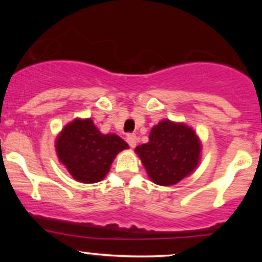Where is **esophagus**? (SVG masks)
Listing matches in <instances>:
<instances>
[{"label": "esophagus", "mask_w": 262, "mask_h": 262, "mask_svg": "<svg viewBox=\"0 0 262 262\" xmlns=\"http://www.w3.org/2000/svg\"><path fill=\"white\" fill-rule=\"evenodd\" d=\"M127 143L129 144L130 148H134L137 145V137L134 134H128L127 135Z\"/></svg>", "instance_id": "esophagus-1"}]
</instances>
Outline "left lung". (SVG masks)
Instances as JSON below:
<instances>
[{
  "instance_id": "1",
  "label": "left lung",
  "mask_w": 262,
  "mask_h": 262,
  "mask_svg": "<svg viewBox=\"0 0 262 262\" xmlns=\"http://www.w3.org/2000/svg\"><path fill=\"white\" fill-rule=\"evenodd\" d=\"M135 152L152 182L172 186L197 167L201 141L192 128L165 119L150 130L148 143L138 145Z\"/></svg>"
}]
</instances>
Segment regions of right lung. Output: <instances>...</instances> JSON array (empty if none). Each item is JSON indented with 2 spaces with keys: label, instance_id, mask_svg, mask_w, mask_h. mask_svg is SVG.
I'll return each instance as SVG.
<instances>
[{
  "label": "right lung",
  "instance_id": "1",
  "mask_svg": "<svg viewBox=\"0 0 262 262\" xmlns=\"http://www.w3.org/2000/svg\"><path fill=\"white\" fill-rule=\"evenodd\" d=\"M128 148L118 135L102 134L90 118H76L66 124L55 141L60 162L83 183L103 180L117 154Z\"/></svg>",
  "mask_w": 262,
  "mask_h": 262
}]
</instances>
